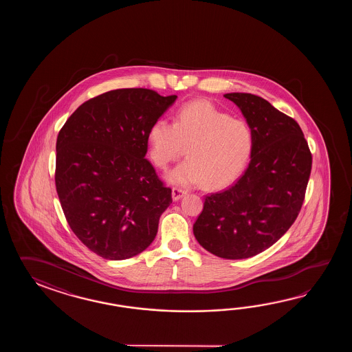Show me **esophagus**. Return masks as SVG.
<instances>
[{"label": "esophagus", "instance_id": "esophagus-1", "mask_svg": "<svg viewBox=\"0 0 352 352\" xmlns=\"http://www.w3.org/2000/svg\"><path fill=\"white\" fill-rule=\"evenodd\" d=\"M186 195V191L185 190H182V188H179V187H173V199L175 201H177L179 200L182 196H185Z\"/></svg>", "mask_w": 352, "mask_h": 352}]
</instances>
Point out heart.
Listing matches in <instances>:
<instances>
[{
  "mask_svg": "<svg viewBox=\"0 0 352 352\" xmlns=\"http://www.w3.org/2000/svg\"><path fill=\"white\" fill-rule=\"evenodd\" d=\"M148 156L165 170L184 153L187 160L167 175L173 185L217 190L230 185L245 168L254 147L247 120L232 118L208 100L182 105L173 123L157 120L147 135Z\"/></svg>",
  "mask_w": 352,
  "mask_h": 352,
  "instance_id": "heart-1",
  "label": "heart"
}]
</instances>
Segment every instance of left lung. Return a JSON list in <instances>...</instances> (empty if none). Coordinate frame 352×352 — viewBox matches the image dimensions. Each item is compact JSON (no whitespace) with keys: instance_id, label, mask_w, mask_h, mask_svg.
<instances>
[{"instance_id":"obj_1","label":"left lung","mask_w":352,"mask_h":352,"mask_svg":"<svg viewBox=\"0 0 352 352\" xmlns=\"http://www.w3.org/2000/svg\"><path fill=\"white\" fill-rule=\"evenodd\" d=\"M253 129L254 147L244 175L232 187L205 197L194 235L211 254L245 259L280 239L298 217L312 155L296 120L249 93L224 96Z\"/></svg>"}]
</instances>
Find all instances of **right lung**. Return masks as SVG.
Returning <instances> with one entry per match:
<instances>
[{"instance_id": "1", "label": "right lung", "mask_w": 352, "mask_h": 352, "mask_svg": "<svg viewBox=\"0 0 352 352\" xmlns=\"http://www.w3.org/2000/svg\"><path fill=\"white\" fill-rule=\"evenodd\" d=\"M177 96L116 89L82 103L60 129L55 185L67 224L93 253L123 261L157 234L171 188L146 157L151 126Z\"/></svg>"}]
</instances>
